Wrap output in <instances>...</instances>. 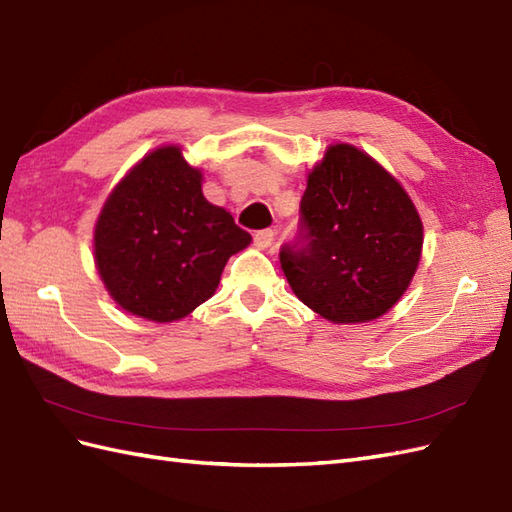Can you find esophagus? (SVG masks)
I'll use <instances>...</instances> for the list:
<instances>
[{"label":"esophagus","mask_w":512,"mask_h":512,"mask_svg":"<svg viewBox=\"0 0 512 512\" xmlns=\"http://www.w3.org/2000/svg\"><path fill=\"white\" fill-rule=\"evenodd\" d=\"M274 242V231L272 229H264L255 233V246L257 248H268Z\"/></svg>","instance_id":"obj_1"}]
</instances>
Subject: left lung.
<instances>
[{
	"label": "left lung",
	"mask_w": 512,
	"mask_h": 512,
	"mask_svg": "<svg viewBox=\"0 0 512 512\" xmlns=\"http://www.w3.org/2000/svg\"><path fill=\"white\" fill-rule=\"evenodd\" d=\"M300 235L279 253L298 300L333 324L372 322L409 290L424 225L400 181L365 151L326 147L307 175Z\"/></svg>",
	"instance_id": "1"
}]
</instances>
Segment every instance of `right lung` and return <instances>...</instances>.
I'll list each match as a JSON object with an SVG mask.
<instances>
[{
	"instance_id": "1",
	"label": "right lung",
	"mask_w": 512,
	"mask_h": 512,
	"mask_svg": "<svg viewBox=\"0 0 512 512\" xmlns=\"http://www.w3.org/2000/svg\"><path fill=\"white\" fill-rule=\"evenodd\" d=\"M177 144L147 153L116 183L95 225V266L114 303L151 322L186 318L212 298L231 255L251 244Z\"/></svg>"
}]
</instances>
